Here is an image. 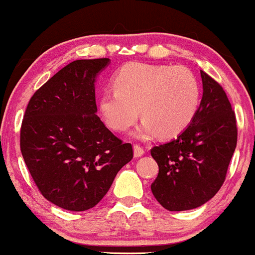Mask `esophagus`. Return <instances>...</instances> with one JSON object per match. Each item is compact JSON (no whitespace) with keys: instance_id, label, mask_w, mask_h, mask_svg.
I'll return each mask as SVG.
<instances>
[{"instance_id":"1","label":"esophagus","mask_w":255,"mask_h":255,"mask_svg":"<svg viewBox=\"0 0 255 255\" xmlns=\"http://www.w3.org/2000/svg\"><path fill=\"white\" fill-rule=\"evenodd\" d=\"M145 153L144 148L140 145H134V157H141Z\"/></svg>"}]
</instances>
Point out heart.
<instances>
[{
  "instance_id": "heart-1",
  "label": "heart",
  "mask_w": 255,
  "mask_h": 255,
  "mask_svg": "<svg viewBox=\"0 0 255 255\" xmlns=\"http://www.w3.org/2000/svg\"><path fill=\"white\" fill-rule=\"evenodd\" d=\"M115 91L102 93L99 108L105 124L124 131L137 120L144 124L136 131L148 137L181 133L194 119L200 102L198 79L183 66L131 62L114 77Z\"/></svg>"
}]
</instances>
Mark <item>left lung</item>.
<instances>
[{"label":"left lung","mask_w":255,"mask_h":255,"mask_svg":"<svg viewBox=\"0 0 255 255\" xmlns=\"http://www.w3.org/2000/svg\"><path fill=\"white\" fill-rule=\"evenodd\" d=\"M203 99L191 125L176 139L151 148L159 171L151 184L169 211L197 209L221 189L238 142L235 111L223 87L200 71Z\"/></svg>","instance_id":"1"}]
</instances>
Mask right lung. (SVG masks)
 I'll list each match as a JSON object with an SVG mask.
<instances>
[{"label":"right lung","instance_id":"add662e5","mask_svg":"<svg viewBox=\"0 0 255 255\" xmlns=\"http://www.w3.org/2000/svg\"><path fill=\"white\" fill-rule=\"evenodd\" d=\"M109 58L73 61L39 87L28 102L20 150L34 183L52 204L69 211L92 209L133 147L96 115L95 81Z\"/></svg>","mask_w":255,"mask_h":255}]
</instances>
